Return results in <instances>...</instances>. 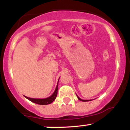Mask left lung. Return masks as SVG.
Returning <instances> with one entry per match:
<instances>
[{
  "mask_svg": "<svg viewBox=\"0 0 130 130\" xmlns=\"http://www.w3.org/2000/svg\"><path fill=\"white\" fill-rule=\"evenodd\" d=\"M77 98H78V99L79 100H80V101H89V100H84L80 99V98L79 97V96H77Z\"/></svg>",
  "mask_w": 130,
  "mask_h": 130,
  "instance_id": "8db88e82",
  "label": "left lung"
}]
</instances>
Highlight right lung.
Listing matches in <instances>:
<instances>
[{
	"label": "right lung",
	"instance_id": "1",
	"mask_svg": "<svg viewBox=\"0 0 130 130\" xmlns=\"http://www.w3.org/2000/svg\"><path fill=\"white\" fill-rule=\"evenodd\" d=\"M57 90H58V84L57 85L56 90H55L54 92L53 95H52L51 96H50V97L47 98H44V99H36V98H29L26 96H25V97L27 98L29 100L31 101L33 103H35L36 104H40V105H46V104H51V103H53L55 100H56L57 95Z\"/></svg>",
	"mask_w": 130,
	"mask_h": 130
}]
</instances>
